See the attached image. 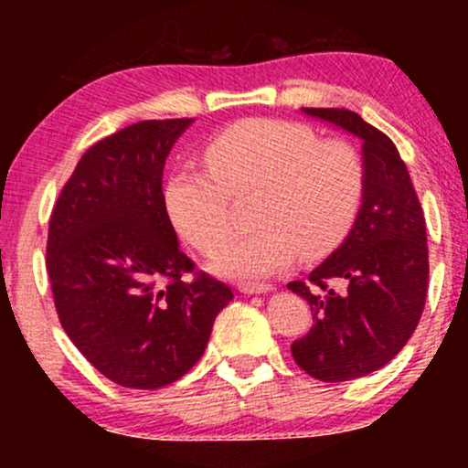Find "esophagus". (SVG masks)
Returning <instances> with one entry per match:
<instances>
[{
    "label": "esophagus",
    "instance_id": "esophagus-1",
    "mask_svg": "<svg viewBox=\"0 0 468 468\" xmlns=\"http://www.w3.org/2000/svg\"><path fill=\"white\" fill-rule=\"evenodd\" d=\"M239 290L244 294H266L272 290V283H239Z\"/></svg>",
    "mask_w": 468,
    "mask_h": 468
}]
</instances>
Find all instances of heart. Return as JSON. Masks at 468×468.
<instances>
[{
  "mask_svg": "<svg viewBox=\"0 0 468 468\" xmlns=\"http://www.w3.org/2000/svg\"><path fill=\"white\" fill-rule=\"evenodd\" d=\"M207 169H178L165 185L171 224L186 244L216 250L229 232L233 197L256 193L250 236L213 255V271L264 277L330 252L347 233L363 197V163L341 141H321L302 122L250 118L204 147Z\"/></svg>",
  "mask_w": 468,
  "mask_h": 468,
  "instance_id": "1",
  "label": "heart"
}]
</instances>
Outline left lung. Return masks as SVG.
<instances>
[{"label": "left lung", "mask_w": 468, "mask_h": 468, "mask_svg": "<svg viewBox=\"0 0 468 468\" xmlns=\"http://www.w3.org/2000/svg\"><path fill=\"white\" fill-rule=\"evenodd\" d=\"M302 112L363 143V197L352 230L308 282L288 283L314 319L290 347L292 358L313 378L343 383L388 365L416 330L429 283L427 224L410 171L383 132L350 110Z\"/></svg>", "instance_id": "8db88e82"}]
</instances>
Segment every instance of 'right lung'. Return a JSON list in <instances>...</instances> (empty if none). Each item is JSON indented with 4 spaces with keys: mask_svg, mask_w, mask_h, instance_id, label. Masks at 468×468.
<instances>
[{
    "mask_svg": "<svg viewBox=\"0 0 468 468\" xmlns=\"http://www.w3.org/2000/svg\"><path fill=\"white\" fill-rule=\"evenodd\" d=\"M193 118L141 121L79 160L48 229L58 321L79 352L122 388L158 389L200 361L227 283L193 272L165 207L163 169Z\"/></svg>",
    "mask_w": 468,
    "mask_h": 468,
    "instance_id": "1",
    "label": "right lung"
}]
</instances>
